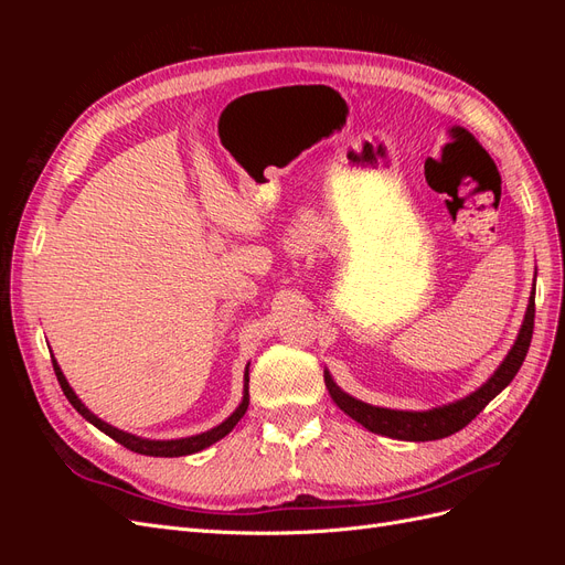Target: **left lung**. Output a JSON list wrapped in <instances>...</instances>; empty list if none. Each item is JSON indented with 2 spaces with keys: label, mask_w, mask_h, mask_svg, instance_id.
<instances>
[{
  "label": "left lung",
  "mask_w": 565,
  "mask_h": 565,
  "mask_svg": "<svg viewBox=\"0 0 565 565\" xmlns=\"http://www.w3.org/2000/svg\"><path fill=\"white\" fill-rule=\"evenodd\" d=\"M533 324H535V287H533V297L527 301V311L519 330V337L504 361L500 363V367L494 370L492 377L481 388L469 393L467 398L448 403L443 407L424 409V413H407V409H388V407L367 405L341 391L330 377L328 370H324V386H328L337 407L344 409L351 419L363 424L372 434H382L398 440H415V443L446 438L459 429H465V426L481 413V409L498 396L502 388H507L511 380L516 377V372L521 370L525 353L530 349V339H533Z\"/></svg>",
  "instance_id": "1"
}]
</instances>
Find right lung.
<instances>
[{"mask_svg": "<svg viewBox=\"0 0 565 565\" xmlns=\"http://www.w3.org/2000/svg\"><path fill=\"white\" fill-rule=\"evenodd\" d=\"M54 372L58 377V384L65 393V398L71 401V405L77 409V413L92 422L96 429L104 431L106 436H110L113 440H117L119 446H125L127 450L131 452H139V455H148V457H183V455H193V452H200L204 448H210L212 443L221 440L224 436H228L233 431V426L243 419V415L247 413V405H249V365L245 367V391H243V403L235 407V413L226 419L221 422L218 426H214V429L204 431V434H198V436H188V438H177V440H148V438H139L134 434H127V431H119L115 429V426H110L108 422L98 419L94 413H89V407H84V403L75 396V391L71 388V384H67L65 374L61 372L58 363L54 361Z\"/></svg>", "mask_w": 565, "mask_h": 565, "instance_id": "1", "label": "right lung"}]
</instances>
